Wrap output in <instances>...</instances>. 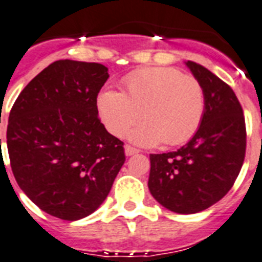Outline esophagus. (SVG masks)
I'll list each match as a JSON object with an SVG mask.
<instances>
[{
  "label": "esophagus",
  "mask_w": 262,
  "mask_h": 262,
  "mask_svg": "<svg viewBox=\"0 0 262 262\" xmlns=\"http://www.w3.org/2000/svg\"><path fill=\"white\" fill-rule=\"evenodd\" d=\"M138 152H140V150H138L137 148H135V146L125 145V153H126V156H133V155H136V153Z\"/></svg>",
  "instance_id": "34e87169"
}]
</instances>
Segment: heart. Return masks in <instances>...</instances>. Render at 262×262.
Instances as JSON below:
<instances>
[{
  "mask_svg": "<svg viewBox=\"0 0 262 262\" xmlns=\"http://www.w3.org/2000/svg\"><path fill=\"white\" fill-rule=\"evenodd\" d=\"M125 93L105 90L98 95V113L107 130L122 137L141 120L130 138L141 145H179L196 132L205 113L201 82L169 67H153L124 80Z\"/></svg>",
  "mask_w": 262,
  "mask_h": 262,
  "instance_id": "heart-1",
  "label": "heart"
}]
</instances>
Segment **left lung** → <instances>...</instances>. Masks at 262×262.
Wrapping results in <instances>:
<instances>
[{"mask_svg": "<svg viewBox=\"0 0 262 262\" xmlns=\"http://www.w3.org/2000/svg\"><path fill=\"white\" fill-rule=\"evenodd\" d=\"M205 90V113L190 141L176 152L150 155L148 187L161 206L179 214L203 211L226 195L244 164L245 117L227 83L186 63Z\"/></svg>", "mask_w": 262, "mask_h": 262, "instance_id": "8db88e82", "label": "left lung"}]
</instances>
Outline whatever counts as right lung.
Masks as SVG:
<instances>
[{
  "mask_svg": "<svg viewBox=\"0 0 262 262\" xmlns=\"http://www.w3.org/2000/svg\"><path fill=\"white\" fill-rule=\"evenodd\" d=\"M107 78L99 63L56 60L10 110L6 145L14 179L36 206L60 220L94 212L125 163L124 142L98 117L97 97Z\"/></svg>",
  "mask_w": 262,
  "mask_h": 262,
  "instance_id": "right-lung-1",
  "label": "right lung"
}]
</instances>
